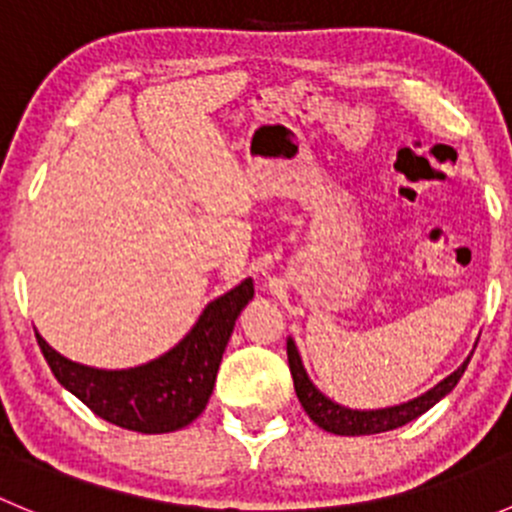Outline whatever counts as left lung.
Wrapping results in <instances>:
<instances>
[{"label":"left lung","instance_id":"8db88e82","mask_svg":"<svg viewBox=\"0 0 512 512\" xmlns=\"http://www.w3.org/2000/svg\"><path fill=\"white\" fill-rule=\"evenodd\" d=\"M287 359H289V371H292L294 391H297L299 404L304 406V411H307L309 418H312L319 428H324V431L329 433H337V436H371V433L394 431V428L404 426V423L414 421V418L426 414L433 404H438L443 396L451 394L453 386L458 384V379H461L463 371H466L471 356L463 361V366H458L451 376H446L441 384L433 386V389L426 391L423 396L409 401V404L391 406V409H381V411H349L344 409V406L329 401L322 391L314 389L312 381L307 379V371H304L302 361H299L297 347H294L292 339L287 342Z\"/></svg>","mask_w":512,"mask_h":512}]
</instances>
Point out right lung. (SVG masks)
<instances>
[{"label":"right lung","instance_id":"add662e5","mask_svg":"<svg viewBox=\"0 0 512 512\" xmlns=\"http://www.w3.org/2000/svg\"><path fill=\"white\" fill-rule=\"evenodd\" d=\"M255 294L252 280L208 304L193 332L151 364L126 371H98L74 364L36 334L56 381L79 396L96 416L138 433H168L203 414L237 314Z\"/></svg>","mask_w":512,"mask_h":512}]
</instances>
